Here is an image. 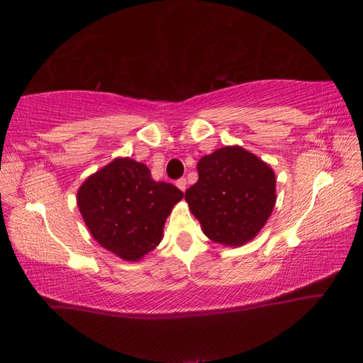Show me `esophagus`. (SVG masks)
<instances>
[{"instance_id": "esophagus-1", "label": "esophagus", "mask_w": 363, "mask_h": 363, "mask_svg": "<svg viewBox=\"0 0 363 363\" xmlns=\"http://www.w3.org/2000/svg\"><path fill=\"white\" fill-rule=\"evenodd\" d=\"M186 186H188V182H186V179L184 177H182V179H179L177 180V188L180 189V191H186Z\"/></svg>"}]
</instances>
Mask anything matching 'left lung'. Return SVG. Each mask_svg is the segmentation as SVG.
I'll list each match as a JSON object with an SVG mask.
<instances>
[{
  "label": "left lung",
  "mask_w": 363,
  "mask_h": 363,
  "mask_svg": "<svg viewBox=\"0 0 363 363\" xmlns=\"http://www.w3.org/2000/svg\"><path fill=\"white\" fill-rule=\"evenodd\" d=\"M199 180L184 192L191 212L213 242L244 245L265 225L276 204V175L240 147L204 156Z\"/></svg>",
  "instance_id": "left-lung-1"
}]
</instances>
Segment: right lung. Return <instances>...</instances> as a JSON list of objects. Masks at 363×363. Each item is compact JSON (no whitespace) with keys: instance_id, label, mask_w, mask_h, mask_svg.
Masks as SVG:
<instances>
[{"instance_id":"1","label":"right lung","mask_w":363,"mask_h":363,"mask_svg":"<svg viewBox=\"0 0 363 363\" xmlns=\"http://www.w3.org/2000/svg\"><path fill=\"white\" fill-rule=\"evenodd\" d=\"M183 192L155 182L144 163L116 159L87 179L77 194L87 228L101 247L139 260L160 242L164 219Z\"/></svg>"}]
</instances>
